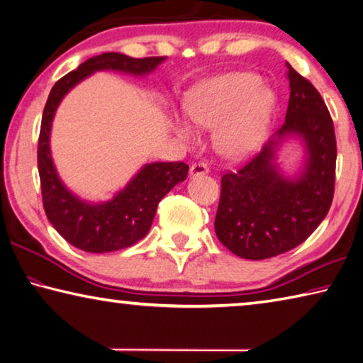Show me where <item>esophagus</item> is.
<instances>
[{"label":"esophagus","mask_w":363,"mask_h":363,"mask_svg":"<svg viewBox=\"0 0 363 363\" xmlns=\"http://www.w3.org/2000/svg\"><path fill=\"white\" fill-rule=\"evenodd\" d=\"M209 173V168L206 163L199 162V163H194L192 167H190V176L192 177H199V176H204Z\"/></svg>","instance_id":"esophagus-1"}]
</instances>
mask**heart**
<instances>
[{
	"label": "heart",
	"mask_w": 363,
	"mask_h": 363,
	"mask_svg": "<svg viewBox=\"0 0 363 363\" xmlns=\"http://www.w3.org/2000/svg\"><path fill=\"white\" fill-rule=\"evenodd\" d=\"M274 106V95L250 72H228L211 77L196 87L186 103V116L196 128L213 131L217 152L240 159L259 146ZM174 133L194 141L189 122L176 116Z\"/></svg>",
	"instance_id": "heart-1"
}]
</instances>
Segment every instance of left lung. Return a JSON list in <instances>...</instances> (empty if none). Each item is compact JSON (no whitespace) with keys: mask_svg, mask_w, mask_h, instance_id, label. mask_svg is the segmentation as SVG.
<instances>
[{"mask_svg":"<svg viewBox=\"0 0 363 363\" xmlns=\"http://www.w3.org/2000/svg\"><path fill=\"white\" fill-rule=\"evenodd\" d=\"M291 98L286 122L252 160L222 176L214 227L235 255L263 260L301 245L330 209L337 141L332 117L314 85L287 63ZM298 139L303 167L286 175L275 163L286 140Z\"/></svg>","mask_w":363,"mask_h":363,"instance_id":"left-lung-1","label":"left lung"}]
</instances>
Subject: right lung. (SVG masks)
<instances>
[{
  "label": "right lung",
  "instance_id": "obj_1",
  "mask_svg": "<svg viewBox=\"0 0 363 363\" xmlns=\"http://www.w3.org/2000/svg\"><path fill=\"white\" fill-rule=\"evenodd\" d=\"M167 57L131 58L118 52L89 58L52 87L44 106L38 141V169L44 211L52 225L69 245L85 252H113L147 235L160 200L176 184L186 181L189 164L182 162L147 163L108 201L90 203L79 199L58 176L50 154V130L65 95L95 71H116L143 77L150 74Z\"/></svg>",
  "mask_w": 363,
  "mask_h": 363
}]
</instances>
